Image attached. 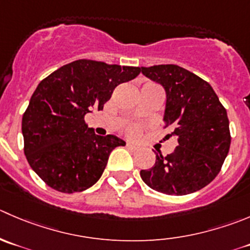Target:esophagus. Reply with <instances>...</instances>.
I'll return each instance as SVG.
<instances>
[{"label": "esophagus", "mask_w": 250, "mask_h": 250, "mask_svg": "<svg viewBox=\"0 0 250 250\" xmlns=\"http://www.w3.org/2000/svg\"><path fill=\"white\" fill-rule=\"evenodd\" d=\"M127 147H128V149H129V150H138L137 145L132 144V143H127Z\"/></svg>", "instance_id": "obj_1"}]
</instances>
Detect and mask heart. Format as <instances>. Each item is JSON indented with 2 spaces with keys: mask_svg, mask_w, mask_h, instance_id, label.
<instances>
[{
  "mask_svg": "<svg viewBox=\"0 0 250 250\" xmlns=\"http://www.w3.org/2000/svg\"><path fill=\"white\" fill-rule=\"evenodd\" d=\"M129 132H130V134H137V133H138V128L137 127H132L129 129Z\"/></svg>",
  "mask_w": 250,
  "mask_h": 250,
  "instance_id": "1",
  "label": "heart"
}]
</instances>
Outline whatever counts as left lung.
Instances as JSON below:
<instances>
[{
	"label": "left lung",
	"instance_id": "1",
	"mask_svg": "<svg viewBox=\"0 0 250 250\" xmlns=\"http://www.w3.org/2000/svg\"><path fill=\"white\" fill-rule=\"evenodd\" d=\"M142 73L166 93L165 128L173 129L177 146L142 169L146 186L168 195L200 190L221 169L231 144L227 112L208 82L176 64L142 67ZM169 137V134H168Z\"/></svg>",
	"mask_w": 250,
	"mask_h": 250
}]
</instances>
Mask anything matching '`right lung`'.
Here are the masks:
<instances>
[{"label": "right lung", "instance_id": "1", "mask_svg": "<svg viewBox=\"0 0 250 250\" xmlns=\"http://www.w3.org/2000/svg\"><path fill=\"white\" fill-rule=\"evenodd\" d=\"M139 73V67L78 60L40 82L23 115L21 133L26 160L48 187L83 192L100 179L111 151L125 142L95 134L84 116L103 110L116 86Z\"/></svg>", "mask_w": 250, "mask_h": 250}]
</instances>
